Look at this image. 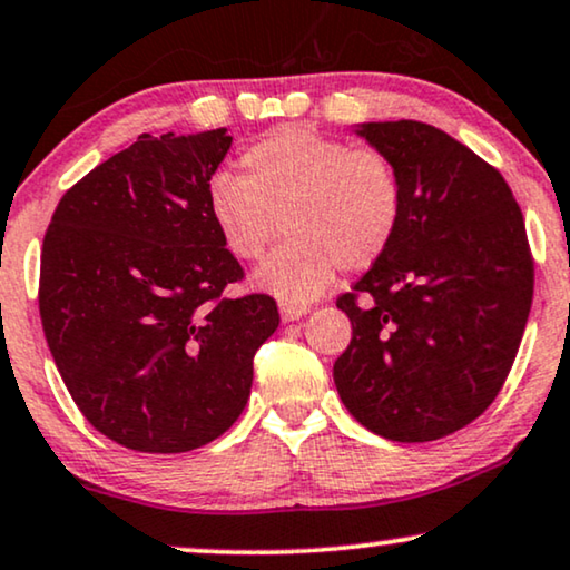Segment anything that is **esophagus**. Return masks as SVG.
<instances>
[{
  "label": "esophagus",
  "instance_id": "34e87169",
  "mask_svg": "<svg viewBox=\"0 0 570 570\" xmlns=\"http://www.w3.org/2000/svg\"><path fill=\"white\" fill-rule=\"evenodd\" d=\"M281 317L284 321H299L302 315H307V305H294V302H281Z\"/></svg>",
  "mask_w": 570,
  "mask_h": 570
}]
</instances>
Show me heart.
<instances>
[{"instance_id": "obj_1", "label": "heart", "mask_w": 570, "mask_h": 570, "mask_svg": "<svg viewBox=\"0 0 570 570\" xmlns=\"http://www.w3.org/2000/svg\"><path fill=\"white\" fill-rule=\"evenodd\" d=\"M239 164L245 177L216 174L208 181V218L239 263L257 261L281 229L289 232L255 271V284L281 302L321 297L338 265L370 268L396 237L404 185L377 148L289 125L249 142Z\"/></svg>"}]
</instances>
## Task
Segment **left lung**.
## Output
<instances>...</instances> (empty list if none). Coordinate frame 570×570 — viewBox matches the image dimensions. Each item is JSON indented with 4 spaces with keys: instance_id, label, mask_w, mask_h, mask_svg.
<instances>
[{
    "instance_id": "left-lung-1",
    "label": "left lung",
    "mask_w": 570,
    "mask_h": 570,
    "mask_svg": "<svg viewBox=\"0 0 570 570\" xmlns=\"http://www.w3.org/2000/svg\"><path fill=\"white\" fill-rule=\"evenodd\" d=\"M396 166V237L336 299L352 341L333 364L356 422L428 443L474 422L503 389L534 297L519 203L495 166L414 119L360 130Z\"/></svg>"
}]
</instances>
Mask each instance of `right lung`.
<instances>
[{"label": "right lung", "mask_w": 570, "mask_h": 570, "mask_svg": "<svg viewBox=\"0 0 570 570\" xmlns=\"http://www.w3.org/2000/svg\"><path fill=\"white\" fill-rule=\"evenodd\" d=\"M226 130L140 135L67 189L43 234L38 309L82 416L140 453H185L237 422L276 299L245 278L208 218Z\"/></svg>", "instance_id": "1"}]
</instances>
